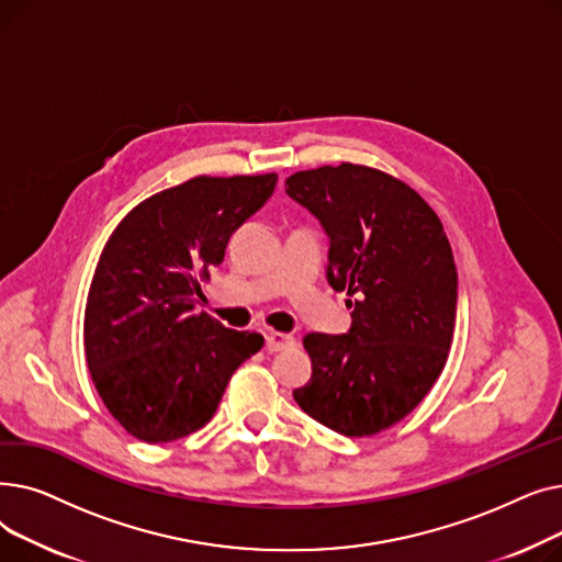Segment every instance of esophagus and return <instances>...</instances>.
Wrapping results in <instances>:
<instances>
[{"label": "esophagus", "mask_w": 562, "mask_h": 562, "mask_svg": "<svg viewBox=\"0 0 562 562\" xmlns=\"http://www.w3.org/2000/svg\"><path fill=\"white\" fill-rule=\"evenodd\" d=\"M293 344H296V337L286 335V333H269V335H266V348H269V352L291 348Z\"/></svg>", "instance_id": "34e87169"}]
</instances>
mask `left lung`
Returning <instances> with one entry per match:
<instances>
[{
    "label": "left lung",
    "mask_w": 562,
    "mask_h": 562,
    "mask_svg": "<svg viewBox=\"0 0 562 562\" xmlns=\"http://www.w3.org/2000/svg\"><path fill=\"white\" fill-rule=\"evenodd\" d=\"M284 184L328 234L330 286L352 296L346 335H305L312 378L293 398L335 432L375 435L409 415L447 364L458 305L451 244L426 200L375 168L321 166Z\"/></svg>",
    "instance_id": "left-lung-1"
}]
</instances>
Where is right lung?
Returning a JSON list of instances; mask_svg holds the SVG:
<instances>
[{"label": "right lung", "instance_id": "obj_1", "mask_svg": "<svg viewBox=\"0 0 562 562\" xmlns=\"http://www.w3.org/2000/svg\"><path fill=\"white\" fill-rule=\"evenodd\" d=\"M278 175L193 177L143 200L109 236L83 314V348L113 419L147 445L200 430L257 333L195 314L200 280L273 195Z\"/></svg>", "mask_w": 562, "mask_h": 562}]
</instances>
